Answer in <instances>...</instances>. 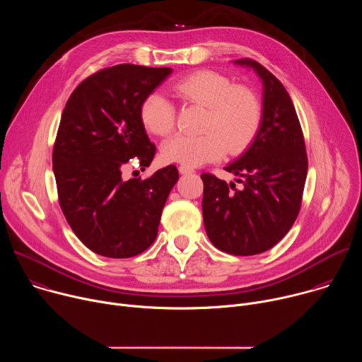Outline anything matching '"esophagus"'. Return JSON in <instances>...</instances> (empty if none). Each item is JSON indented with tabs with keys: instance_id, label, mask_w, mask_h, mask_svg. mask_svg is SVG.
I'll use <instances>...</instances> for the list:
<instances>
[{
	"instance_id": "1",
	"label": "esophagus",
	"mask_w": 362,
	"mask_h": 362,
	"mask_svg": "<svg viewBox=\"0 0 362 362\" xmlns=\"http://www.w3.org/2000/svg\"><path fill=\"white\" fill-rule=\"evenodd\" d=\"M194 170L192 169V168H189V166H183V165H180L179 166V173L180 175H190V173H193Z\"/></svg>"
}]
</instances>
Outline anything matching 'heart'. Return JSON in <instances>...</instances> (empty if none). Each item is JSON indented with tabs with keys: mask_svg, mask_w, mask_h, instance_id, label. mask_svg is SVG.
I'll return each mask as SVG.
<instances>
[{
	"mask_svg": "<svg viewBox=\"0 0 362 362\" xmlns=\"http://www.w3.org/2000/svg\"><path fill=\"white\" fill-rule=\"evenodd\" d=\"M173 93L208 109L199 136L177 134L162 146V159L196 168L219 160L226 150L242 151L255 137L261 124L262 110L256 94L246 87L212 70H199L185 76L172 86ZM143 126L153 134L166 136L175 127L176 112L172 101L162 93H150L140 106Z\"/></svg>",
	"mask_w": 362,
	"mask_h": 362,
	"instance_id": "heart-1",
	"label": "heart"
}]
</instances>
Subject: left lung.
<instances>
[{"label": "left lung", "instance_id": "left-lung-1", "mask_svg": "<svg viewBox=\"0 0 362 362\" xmlns=\"http://www.w3.org/2000/svg\"><path fill=\"white\" fill-rule=\"evenodd\" d=\"M233 64L252 69L261 78L262 119L249 147L225 168L242 187L202 173V211L206 233L218 249L249 256L275 246L293 225L308 159L293 103L282 83L253 60Z\"/></svg>", "mask_w": 362, "mask_h": 362}]
</instances>
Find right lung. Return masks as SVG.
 <instances>
[{
  "mask_svg": "<svg viewBox=\"0 0 362 362\" xmlns=\"http://www.w3.org/2000/svg\"><path fill=\"white\" fill-rule=\"evenodd\" d=\"M169 67L117 64L87 77L64 107L53 150L62 211L94 253L132 257L158 236L162 211L179 180L169 165L148 179L124 180L137 158L147 168L156 153L140 119L143 100L170 74Z\"/></svg>",
  "mask_w": 362,
  "mask_h": 362,
  "instance_id": "add662e5",
  "label": "right lung"
}]
</instances>
